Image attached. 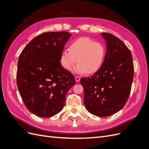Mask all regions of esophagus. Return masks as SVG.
Here are the masks:
<instances>
[{
  "instance_id": "obj_1",
  "label": "esophagus",
  "mask_w": 149,
  "mask_h": 149,
  "mask_svg": "<svg viewBox=\"0 0 149 149\" xmlns=\"http://www.w3.org/2000/svg\"><path fill=\"white\" fill-rule=\"evenodd\" d=\"M75 79H76V82H79L80 81V78L79 77V76H75Z\"/></svg>"
}]
</instances>
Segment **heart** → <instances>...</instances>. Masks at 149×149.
Wrapping results in <instances>:
<instances>
[{"label":"heart","mask_w":149,"mask_h":149,"mask_svg":"<svg viewBox=\"0 0 149 149\" xmlns=\"http://www.w3.org/2000/svg\"><path fill=\"white\" fill-rule=\"evenodd\" d=\"M106 53L105 46L89 37H81L72 42L69 48L61 54L62 66L71 71L78 63L75 71L77 73L93 74L102 67Z\"/></svg>","instance_id":"heart-1"}]
</instances>
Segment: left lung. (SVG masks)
Listing matches in <instances>:
<instances>
[{"label": "left lung", "mask_w": 149, "mask_h": 149, "mask_svg": "<svg viewBox=\"0 0 149 149\" xmlns=\"http://www.w3.org/2000/svg\"><path fill=\"white\" fill-rule=\"evenodd\" d=\"M107 49L104 62L92 76L82 78L84 104L90 113L107 117L118 112L127 102L134 78L132 54L120 39L101 33Z\"/></svg>", "instance_id": "8db88e82"}]
</instances>
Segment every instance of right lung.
<instances>
[{"mask_svg":"<svg viewBox=\"0 0 149 149\" xmlns=\"http://www.w3.org/2000/svg\"><path fill=\"white\" fill-rule=\"evenodd\" d=\"M72 35L51 31L26 45L18 61L17 84L26 107L35 115L50 118L63 107L75 78L60 63L61 54Z\"/></svg>","mask_w":149,"mask_h":149,"instance_id":"add662e5","label":"right lung"}]
</instances>
